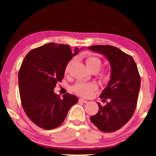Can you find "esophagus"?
<instances>
[{
  "label": "esophagus",
  "instance_id": "1",
  "mask_svg": "<svg viewBox=\"0 0 156 156\" xmlns=\"http://www.w3.org/2000/svg\"><path fill=\"white\" fill-rule=\"evenodd\" d=\"M79 101L82 102V103H84V104H86V103H87V102H88L87 101V100H85L84 99H81V98H80V99H79Z\"/></svg>",
  "mask_w": 156,
  "mask_h": 156
}]
</instances>
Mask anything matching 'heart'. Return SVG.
Here are the masks:
<instances>
[{
  "label": "heart",
  "mask_w": 156,
  "mask_h": 156,
  "mask_svg": "<svg viewBox=\"0 0 156 156\" xmlns=\"http://www.w3.org/2000/svg\"><path fill=\"white\" fill-rule=\"evenodd\" d=\"M85 63L89 71L91 72H97L99 70L101 66V61L99 57L94 56V55H89L85 58ZM71 62H69L66 65L65 69V73L68 74L69 72ZM110 73L107 69H103L99 73V76L101 80H108L109 78ZM97 89V86L93 83H82L80 82L74 85L73 90L76 94L82 96V97H87L91 94L95 89Z\"/></svg>",
  "instance_id": "1"
}]
</instances>
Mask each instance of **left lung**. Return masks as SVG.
I'll return each instance as SVG.
<instances>
[{
    "instance_id": "obj_1",
    "label": "left lung",
    "mask_w": 156,
    "mask_h": 156,
    "mask_svg": "<svg viewBox=\"0 0 156 156\" xmlns=\"http://www.w3.org/2000/svg\"><path fill=\"white\" fill-rule=\"evenodd\" d=\"M89 50L104 55L111 65V80L100 95L110 99L90 120L101 131H116L129 121L135 112L140 87V77L135 61L131 55L111 45H94Z\"/></svg>"
}]
</instances>
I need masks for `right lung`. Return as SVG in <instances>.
Listing matches in <instances>:
<instances>
[{
	"instance_id": "add662e5",
	"label": "right lung",
	"mask_w": 156,
	"mask_h": 156,
	"mask_svg": "<svg viewBox=\"0 0 156 156\" xmlns=\"http://www.w3.org/2000/svg\"><path fill=\"white\" fill-rule=\"evenodd\" d=\"M80 52L68 44L48 43L30 51L18 72L22 106L27 117L40 128L50 130L60 126L70 108L77 103L74 95L60 98L54 92L65 75L67 64Z\"/></svg>"
}]
</instances>
